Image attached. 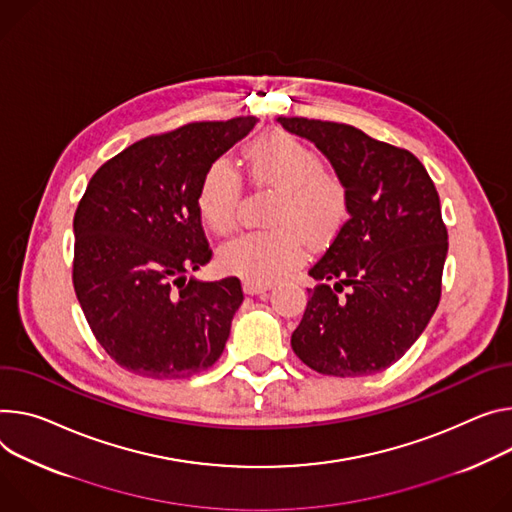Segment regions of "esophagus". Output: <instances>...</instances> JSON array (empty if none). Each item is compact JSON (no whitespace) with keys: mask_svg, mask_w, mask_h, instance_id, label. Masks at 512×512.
I'll return each instance as SVG.
<instances>
[{"mask_svg":"<svg viewBox=\"0 0 512 512\" xmlns=\"http://www.w3.org/2000/svg\"><path fill=\"white\" fill-rule=\"evenodd\" d=\"M269 290V286L265 284H255V282H243V292L249 296H257V294H265Z\"/></svg>","mask_w":512,"mask_h":512,"instance_id":"obj_1","label":"esophagus"}]
</instances>
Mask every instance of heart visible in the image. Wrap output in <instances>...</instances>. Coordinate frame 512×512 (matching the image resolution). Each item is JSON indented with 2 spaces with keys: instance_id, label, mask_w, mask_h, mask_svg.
I'll return each instance as SVG.
<instances>
[{
  "instance_id": "heart-1",
  "label": "heart",
  "mask_w": 512,
  "mask_h": 512,
  "mask_svg": "<svg viewBox=\"0 0 512 512\" xmlns=\"http://www.w3.org/2000/svg\"><path fill=\"white\" fill-rule=\"evenodd\" d=\"M253 185L277 192L267 222L218 251L222 269L247 282L271 284L290 273L310 249L327 247L349 218V188L320 155L286 130H269L243 151ZM241 177L226 159L208 165L198 188V214L206 228L226 235L237 224Z\"/></svg>"
}]
</instances>
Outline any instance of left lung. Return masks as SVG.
I'll return each instance as SVG.
<instances>
[{"mask_svg": "<svg viewBox=\"0 0 512 512\" xmlns=\"http://www.w3.org/2000/svg\"><path fill=\"white\" fill-rule=\"evenodd\" d=\"M277 122L312 141L349 188V218L310 267L320 284L308 288L292 349L324 376L376 374L421 337L441 300L449 243L437 188L410 151L355 126Z\"/></svg>", "mask_w": 512, "mask_h": 512, "instance_id": "8db88e82", "label": "left lung"}]
</instances>
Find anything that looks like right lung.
Segmentation results:
<instances>
[{"label":"right lung","instance_id":"add662e5","mask_svg":"<svg viewBox=\"0 0 512 512\" xmlns=\"http://www.w3.org/2000/svg\"><path fill=\"white\" fill-rule=\"evenodd\" d=\"M257 122L151 134L91 175L73 216V288L91 333L130 374L190 378L222 355L243 288L239 277L185 280L212 259L196 198L208 165Z\"/></svg>","mask_w":512,"mask_h":512}]
</instances>
